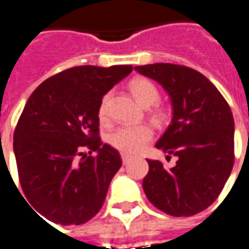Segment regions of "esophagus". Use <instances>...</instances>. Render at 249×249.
<instances>
[{"label": "esophagus", "mask_w": 249, "mask_h": 249, "mask_svg": "<svg viewBox=\"0 0 249 249\" xmlns=\"http://www.w3.org/2000/svg\"><path fill=\"white\" fill-rule=\"evenodd\" d=\"M130 160H131V157H130L128 154H122V161H123V164H127Z\"/></svg>", "instance_id": "obj_1"}]
</instances>
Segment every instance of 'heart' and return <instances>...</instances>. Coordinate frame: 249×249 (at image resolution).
Returning a JSON list of instances; mask_svg holds the SVG:
<instances>
[{
	"mask_svg": "<svg viewBox=\"0 0 249 249\" xmlns=\"http://www.w3.org/2000/svg\"><path fill=\"white\" fill-rule=\"evenodd\" d=\"M130 90L137 99V102L142 107H152L160 100V90L153 82L143 77H137L130 81ZM108 100L109 93L104 97L99 106V119L103 123L108 122ZM150 115L156 122H164L168 118L167 109L159 106H154L150 109ZM153 137V130L149 124H140V126H124L116 128L108 137V143L111 146L124 154H135L141 152L143 146Z\"/></svg>",
	"mask_w": 249,
	"mask_h": 249,
	"instance_id": "obj_1",
	"label": "heart"
}]
</instances>
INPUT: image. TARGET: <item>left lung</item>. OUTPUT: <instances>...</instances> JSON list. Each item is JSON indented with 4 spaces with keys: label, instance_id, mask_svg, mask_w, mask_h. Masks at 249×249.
Returning a JSON list of instances; mask_svg holds the SVG:
<instances>
[{
    "label": "left lung",
    "instance_id": "1",
    "mask_svg": "<svg viewBox=\"0 0 249 249\" xmlns=\"http://www.w3.org/2000/svg\"><path fill=\"white\" fill-rule=\"evenodd\" d=\"M135 70L161 84L172 100V122L156 147L178 157L171 169L159 160H147L143 191L153 206L169 215L200 213L218 198L232 172L231 107L218 89L191 68L153 63L135 66Z\"/></svg>",
    "mask_w": 249,
    "mask_h": 249
}]
</instances>
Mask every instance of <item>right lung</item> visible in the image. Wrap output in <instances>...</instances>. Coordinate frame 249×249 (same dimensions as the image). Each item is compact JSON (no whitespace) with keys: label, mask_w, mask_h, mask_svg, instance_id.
<instances>
[{"label":"right lung","mask_w":249,"mask_h":249,"mask_svg":"<svg viewBox=\"0 0 249 249\" xmlns=\"http://www.w3.org/2000/svg\"><path fill=\"white\" fill-rule=\"evenodd\" d=\"M131 71V65L75 66L47 78L30 96L13 150L31 209L51 222L81 225L102 209L122 160L100 140L99 106Z\"/></svg>","instance_id":"add662e5"}]
</instances>
